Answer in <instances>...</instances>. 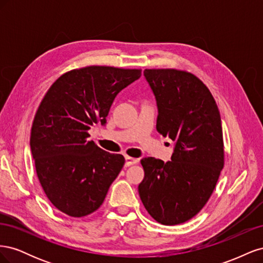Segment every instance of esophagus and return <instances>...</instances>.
<instances>
[{"instance_id":"esophagus-1","label":"esophagus","mask_w":263,"mask_h":263,"mask_svg":"<svg viewBox=\"0 0 263 263\" xmlns=\"http://www.w3.org/2000/svg\"><path fill=\"white\" fill-rule=\"evenodd\" d=\"M137 162H138V159H136V158H132L128 156L125 157V166H129V165H133Z\"/></svg>"}]
</instances>
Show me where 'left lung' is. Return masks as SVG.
<instances>
[{
  "label": "left lung",
  "mask_w": 263,
  "mask_h": 263,
  "mask_svg": "<svg viewBox=\"0 0 263 263\" xmlns=\"http://www.w3.org/2000/svg\"><path fill=\"white\" fill-rule=\"evenodd\" d=\"M158 107L157 130L174 141L171 161L142 158L138 186L145 209L162 225L182 224L200 212L224 166L219 110L200 79L176 69H146Z\"/></svg>",
  "instance_id": "8db88e82"
}]
</instances>
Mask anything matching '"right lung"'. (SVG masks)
Segmentation results:
<instances>
[{
  "instance_id": "right-lung-1",
  "label": "right lung",
  "mask_w": 263,
  "mask_h": 263,
  "mask_svg": "<svg viewBox=\"0 0 263 263\" xmlns=\"http://www.w3.org/2000/svg\"><path fill=\"white\" fill-rule=\"evenodd\" d=\"M141 70L90 66L71 70L50 86L30 132L39 182L55 209L72 217L97 211L125 163L90 141L94 124L105 125L116 95Z\"/></svg>"
}]
</instances>
